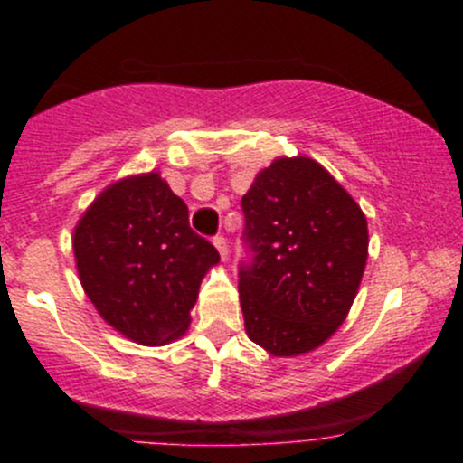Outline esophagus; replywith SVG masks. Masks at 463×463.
Masks as SVG:
<instances>
[{
    "mask_svg": "<svg viewBox=\"0 0 463 463\" xmlns=\"http://www.w3.org/2000/svg\"><path fill=\"white\" fill-rule=\"evenodd\" d=\"M213 244L217 246V250H219V255H222V260H226L228 258V244H226V237H222V235H217L213 240Z\"/></svg>",
    "mask_w": 463,
    "mask_h": 463,
    "instance_id": "obj_1",
    "label": "esophagus"
}]
</instances>
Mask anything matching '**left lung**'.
<instances>
[{
  "label": "left lung",
  "mask_w": 463,
  "mask_h": 463,
  "mask_svg": "<svg viewBox=\"0 0 463 463\" xmlns=\"http://www.w3.org/2000/svg\"><path fill=\"white\" fill-rule=\"evenodd\" d=\"M246 334L273 356L320 347L347 316L367 261V219L307 156L278 158L241 197Z\"/></svg>",
  "instance_id": "obj_1"
}]
</instances>
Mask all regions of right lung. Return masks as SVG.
Returning a JSON list of instances; mask_svg holds the SVG:
<instances>
[{"mask_svg":"<svg viewBox=\"0 0 463 463\" xmlns=\"http://www.w3.org/2000/svg\"><path fill=\"white\" fill-rule=\"evenodd\" d=\"M73 250L98 314L141 345L185 334L199 284L219 261L156 172L109 185L76 226Z\"/></svg>","mask_w":463,"mask_h":463,"instance_id":"right-lung-1","label":"right lung"}]
</instances>
